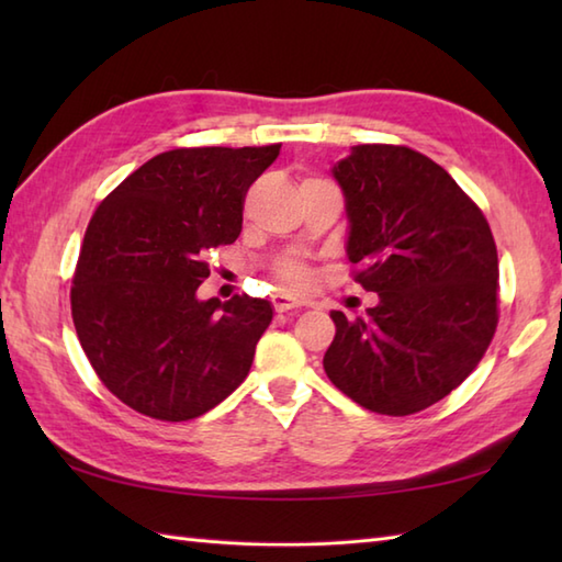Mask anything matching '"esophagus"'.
Returning <instances> with one entry per match:
<instances>
[{"mask_svg": "<svg viewBox=\"0 0 562 562\" xmlns=\"http://www.w3.org/2000/svg\"><path fill=\"white\" fill-rule=\"evenodd\" d=\"M270 302H272V308H274V312H278V314L292 312V308H300V306H302V302L296 300V296L284 294V292H274V294L270 296Z\"/></svg>", "mask_w": 562, "mask_h": 562, "instance_id": "obj_1", "label": "esophagus"}]
</instances>
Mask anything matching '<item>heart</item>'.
<instances>
[{
	"label": "heart",
	"mask_w": 562,
	"mask_h": 562,
	"mask_svg": "<svg viewBox=\"0 0 562 562\" xmlns=\"http://www.w3.org/2000/svg\"><path fill=\"white\" fill-rule=\"evenodd\" d=\"M306 181H316V178H306ZM278 278L292 290H304L312 284V270H308L304 262L282 260L278 266Z\"/></svg>",
	"instance_id": "heart-1"
}]
</instances>
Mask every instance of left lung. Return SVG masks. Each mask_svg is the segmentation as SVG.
<instances>
[{
	"instance_id": "left-lung-1",
	"label": "left lung",
	"mask_w": 562,
	"mask_h": 562,
	"mask_svg": "<svg viewBox=\"0 0 562 562\" xmlns=\"http://www.w3.org/2000/svg\"><path fill=\"white\" fill-rule=\"evenodd\" d=\"M333 176L348 202L352 280L367 316L330 312L328 379L379 415H413L469 376L491 345L497 248L483 210L425 154L357 145Z\"/></svg>"
}]
</instances>
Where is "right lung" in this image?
Returning <instances> with one entry per match:
<instances>
[{
	"instance_id": "obj_1",
	"label": "right lung",
	"mask_w": 562,
	"mask_h": 562,
	"mask_svg": "<svg viewBox=\"0 0 562 562\" xmlns=\"http://www.w3.org/2000/svg\"><path fill=\"white\" fill-rule=\"evenodd\" d=\"M280 145L157 154L105 195L71 278V321L101 384L164 423L200 417L248 376L266 300L200 302L212 248L241 234L244 200Z\"/></svg>"
}]
</instances>
